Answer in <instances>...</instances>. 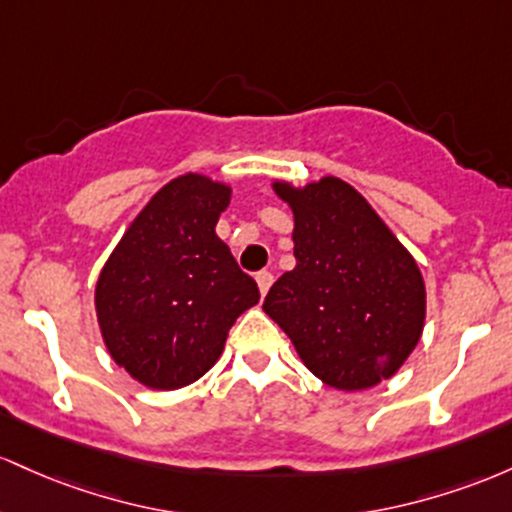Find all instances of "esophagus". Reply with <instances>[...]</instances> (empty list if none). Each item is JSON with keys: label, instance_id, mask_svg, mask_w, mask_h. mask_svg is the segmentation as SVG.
Segmentation results:
<instances>
[{"label": "esophagus", "instance_id": "1", "mask_svg": "<svg viewBox=\"0 0 512 512\" xmlns=\"http://www.w3.org/2000/svg\"><path fill=\"white\" fill-rule=\"evenodd\" d=\"M256 283H258V290H261V295H266L273 285V273L271 271L256 273Z\"/></svg>", "mask_w": 512, "mask_h": 512}]
</instances>
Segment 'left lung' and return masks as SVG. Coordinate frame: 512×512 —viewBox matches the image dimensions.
<instances>
[{"label":"left lung","instance_id":"left-lung-1","mask_svg":"<svg viewBox=\"0 0 512 512\" xmlns=\"http://www.w3.org/2000/svg\"><path fill=\"white\" fill-rule=\"evenodd\" d=\"M271 188L292 210L297 263L268 290L263 312L329 387L363 392L392 380L426 324L416 258L338 176Z\"/></svg>","mask_w":512,"mask_h":512}]
</instances>
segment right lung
<instances>
[{
    "instance_id": "obj_1",
    "label": "right lung",
    "mask_w": 512,
    "mask_h": 512,
    "mask_svg": "<svg viewBox=\"0 0 512 512\" xmlns=\"http://www.w3.org/2000/svg\"><path fill=\"white\" fill-rule=\"evenodd\" d=\"M232 186L205 174L164 183L125 229L96 280L101 338L149 389L193 384L220 360L229 329L258 304V285L215 227Z\"/></svg>"
}]
</instances>
